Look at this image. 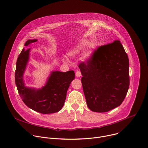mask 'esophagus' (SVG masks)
<instances>
[{
    "instance_id": "esophagus-1",
    "label": "esophagus",
    "mask_w": 148,
    "mask_h": 148,
    "mask_svg": "<svg viewBox=\"0 0 148 148\" xmlns=\"http://www.w3.org/2000/svg\"><path fill=\"white\" fill-rule=\"evenodd\" d=\"M81 72L79 71H77L75 73V76L77 77H81Z\"/></svg>"
}]
</instances>
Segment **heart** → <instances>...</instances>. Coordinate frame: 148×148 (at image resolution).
Returning a JSON list of instances; mask_svg holds the SVG:
<instances>
[{"instance_id":"1","label":"heart","mask_w":148,"mask_h":148,"mask_svg":"<svg viewBox=\"0 0 148 148\" xmlns=\"http://www.w3.org/2000/svg\"><path fill=\"white\" fill-rule=\"evenodd\" d=\"M87 47H89V48L90 49H93L95 47V44L93 42H90L88 40H83L75 45H74L73 47H71L67 52V54L70 56H74L78 54H79L82 51H83L85 48H86ZM90 53L88 54L86 57L85 59H88L90 58ZM63 60L65 63H69V59L66 57H63L62 58Z\"/></svg>"}]
</instances>
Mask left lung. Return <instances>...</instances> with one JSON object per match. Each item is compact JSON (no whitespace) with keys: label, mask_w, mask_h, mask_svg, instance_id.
<instances>
[{"label":"left lung","mask_w":148,"mask_h":148,"mask_svg":"<svg viewBox=\"0 0 148 148\" xmlns=\"http://www.w3.org/2000/svg\"><path fill=\"white\" fill-rule=\"evenodd\" d=\"M88 108L106 112L119 106L128 92L129 61L119 40L99 47L78 66Z\"/></svg>","instance_id":"left-lung-1"}]
</instances>
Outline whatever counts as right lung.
I'll use <instances>...</instances> for the list:
<instances>
[{"label": "right lung", "mask_w": 148, "mask_h": 148, "mask_svg": "<svg viewBox=\"0 0 148 148\" xmlns=\"http://www.w3.org/2000/svg\"><path fill=\"white\" fill-rule=\"evenodd\" d=\"M37 41V39L28 40L25 46ZM30 51V48H23L16 60L15 82L19 95L23 103L36 112L44 114L58 112L64 104L67 91L75 78L74 71H52L41 88L27 87L25 86L23 77L29 59Z\"/></svg>", "instance_id": "right-lung-1"}]
</instances>
